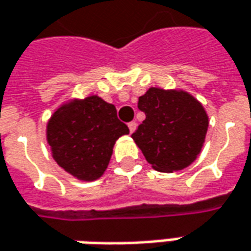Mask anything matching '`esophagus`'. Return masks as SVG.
<instances>
[{"instance_id":"esophagus-1","label":"esophagus","mask_w":251,"mask_h":251,"mask_svg":"<svg viewBox=\"0 0 251 251\" xmlns=\"http://www.w3.org/2000/svg\"><path fill=\"white\" fill-rule=\"evenodd\" d=\"M136 126H137V124H136L134 121H132V122H129V124H127V127H129V132H130V133L134 132V130H136Z\"/></svg>"}]
</instances>
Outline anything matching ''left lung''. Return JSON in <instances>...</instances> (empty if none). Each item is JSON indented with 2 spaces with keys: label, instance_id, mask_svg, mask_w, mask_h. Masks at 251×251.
<instances>
[{
  "label": "left lung",
  "instance_id": "8db88e82",
  "mask_svg": "<svg viewBox=\"0 0 251 251\" xmlns=\"http://www.w3.org/2000/svg\"><path fill=\"white\" fill-rule=\"evenodd\" d=\"M137 107L146 119L132 137L152 168L170 173L195 161L209 126L202 104L184 92L151 88Z\"/></svg>",
  "mask_w": 251,
  "mask_h": 251
}]
</instances>
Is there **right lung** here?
<instances>
[{
  "label": "right lung",
  "mask_w": 251,
  "mask_h": 251,
  "mask_svg": "<svg viewBox=\"0 0 251 251\" xmlns=\"http://www.w3.org/2000/svg\"><path fill=\"white\" fill-rule=\"evenodd\" d=\"M127 133L112 104L90 96L59 108L47 134L57 165L76 178L92 181L103 175L115 141Z\"/></svg>",
  "instance_id": "obj_1"
}]
</instances>
